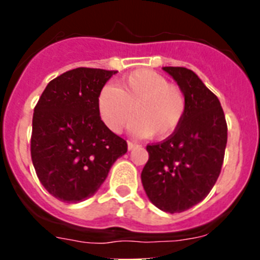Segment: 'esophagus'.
<instances>
[{
    "label": "esophagus",
    "instance_id": "esophagus-1",
    "mask_svg": "<svg viewBox=\"0 0 260 260\" xmlns=\"http://www.w3.org/2000/svg\"><path fill=\"white\" fill-rule=\"evenodd\" d=\"M137 147H139V144H138V143H134V142H127L128 151L134 150V148H137Z\"/></svg>",
    "mask_w": 260,
    "mask_h": 260
}]
</instances>
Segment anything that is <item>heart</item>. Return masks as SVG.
Segmentation results:
<instances>
[{"mask_svg":"<svg viewBox=\"0 0 260 260\" xmlns=\"http://www.w3.org/2000/svg\"><path fill=\"white\" fill-rule=\"evenodd\" d=\"M98 109L103 122L113 133L122 132L134 112L132 135L165 139L180 127L186 100L182 89L168 83L162 75L139 69L119 80L118 88L105 84L98 95Z\"/></svg>","mask_w":260,"mask_h":260,"instance_id":"heart-1","label":"heart"}]
</instances>
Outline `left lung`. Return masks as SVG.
I'll list each match as a JSON object with an SVG mask.
<instances>
[{"label": "left lung", "mask_w": 260, "mask_h": 260, "mask_svg": "<svg viewBox=\"0 0 260 260\" xmlns=\"http://www.w3.org/2000/svg\"><path fill=\"white\" fill-rule=\"evenodd\" d=\"M182 89L186 112L180 127L164 142L147 146L143 189L164 212L189 210L203 201L219 178L228 127L219 99L186 68H162Z\"/></svg>", "instance_id": "8db88e82"}]
</instances>
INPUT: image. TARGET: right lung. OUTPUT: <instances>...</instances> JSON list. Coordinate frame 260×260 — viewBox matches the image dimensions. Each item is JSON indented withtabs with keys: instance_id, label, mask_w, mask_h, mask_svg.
<instances>
[{
	"instance_id": "obj_1",
	"label": "right lung",
	"mask_w": 260,
	"mask_h": 260,
	"mask_svg": "<svg viewBox=\"0 0 260 260\" xmlns=\"http://www.w3.org/2000/svg\"><path fill=\"white\" fill-rule=\"evenodd\" d=\"M114 70L78 68L50 80L34 110L31 157L54 198L78 203L92 197L127 143L100 118L98 95Z\"/></svg>"
}]
</instances>
